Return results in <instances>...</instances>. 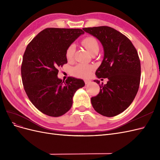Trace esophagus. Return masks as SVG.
I'll return each instance as SVG.
<instances>
[{"label": "esophagus", "instance_id": "obj_1", "mask_svg": "<svg viewBox=\"0 0 160 160\" xmlns=\"http://www.w3.org/2000/svg\"><path fill=\"white\" fill-rule=\"evenodd\" d=\"M91 83V81L90 80H85V83L86 84V85H88V84H89V83Z\"/></svg>", "mask_w": 160, "mask_h": 160}]
</instances>
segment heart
I'll return each mask as SVG.
<instances>
[{
  "label": "heart",
  "mask_w": 160,
  "mask_h": 160,
  "mask_svg": "<svg viewBox=\"0 0 160 160\" xmlns=\"http://www.w3.org/2000/svg\"><path fill=\"white\" fill-rule=\"evenodd\" d=\"M81 44L83 45L86 49L91 54L96 51H99V45L96 38L93 37H87L81 41ZM75 51V45L74 44L70 45L66 50L65 56L68 61L72 60L74 57ZM95 69L94 66L91 65H86L79 63L75 66L71 70L72 74L77 77L81 78H88L90 77Z\"/></svg>",
  "instance_id": "1"
}]
</instances>
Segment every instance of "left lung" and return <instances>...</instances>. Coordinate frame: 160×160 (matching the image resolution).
<instances>
[{"mask_svg":"<svg viewBox=\"0 0 160 160\" xmlns=\"http://www.w3.org/2000/svg\"><path fill=\"white\" fill-rule=\"evenodd\" d=\"M98 38L104 49V58L95 75L108 78L107 84H99L98 95L91 99L94 109L106 117L122 113L133 102L139 89L141 64L138 51L129 38L122 32L107 27L83 28Z\"/></svg>","mask_w":160,"mask_h":160,"instance_id":"left-lung-1","label":"left lung"}]
</instances>
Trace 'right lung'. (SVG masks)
Segmentation results:
<instances>
[{
	"label": "right lung",
	"mask_w": 160,
	"mask_h": 160,
	"mask_svg": "<svg viewBox=\"0 0 160 160\" xmlns=\"http://www.w3.org/2000/svg\"><path fill=\"white\" fill-rule=\"evenodd\" d=\"M84 31L80 28H47L28 43L21 65L22 81L33 105L51 117L66 113L72 97L85 85L82 79L57 77L59 67L67 62L66 50Z\"/></svg>",
	"instance_id": "add662e5"
}]
</instances>
